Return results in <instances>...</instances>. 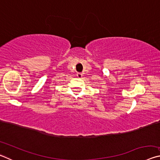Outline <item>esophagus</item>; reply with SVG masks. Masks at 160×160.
<instances>
[{
    "label": "esophagus",
    "instance_id": "34e87169",
    "mask_svg": "<svg viewBox=\"0 0 160 160\" xmlns=\"http://www.w3.org/2000/svg\"><path fill=\"white\" fill-rule=\"evenodd\" d=\"M77 76L79 78H81L82 77V74L80 73V72H78V73H77Z\"/></svg>",
    "mask_w": 160,
    "mask_h": 160
}]
</instances>
